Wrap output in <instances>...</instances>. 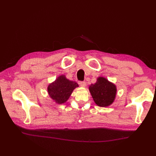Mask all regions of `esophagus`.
I'll return each mask as SVG.
<instances>
[{
    "label": "esophagus",
    "instance_id": "34e87169",
    "mask_svg": "<svg viewBox=\"0 0 156 156\" xmlns=\"http://www.w3.org/2000/svg\"><path fill=\"white\" fill-rule=\"evenodd\" d=\"M80 87H85L86 86H87V83H86V82L82 81V82H80Z\"/></svg>",
    "mask_w": 156,
    "mask_h": 156
}]
</instances>
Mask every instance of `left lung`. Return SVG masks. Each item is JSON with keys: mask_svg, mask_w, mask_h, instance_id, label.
<instances>
[{"mask_svg": "<svg viewBox=\"0 0 156 156\" xmlns=\"http://www.w3.org/2000/svg\"><path fill=\"white\" fill-rule=\"evenodd\" d=\"M89 90L95 103L102 107L111 105L117 94L116 86L103 77L98 78L96 83L89 87Z\"/></svg>", "mask_w": 156, "mask_h": 156, "instance_id": "8db88e82", "label": "left lung"}]
</instances>
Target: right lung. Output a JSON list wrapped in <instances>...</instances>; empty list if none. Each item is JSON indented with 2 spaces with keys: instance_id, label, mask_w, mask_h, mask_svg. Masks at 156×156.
<instances>
[{
  "instance_id": "add662e5",
  "label": "right lung",
  "mask_w": 156,
  "mask_h": 156,
  "mask_svg": "<svg viewBox=\"0 0 156 156\" xmlns=\"http://www.w3.org/2000/svg\"><path fill=\"white\" fill-rule=\"evenodd\" d=\"M78 87L76 82L69 80L64 75H62L48 86V91L49 97L56 103L62 104L68 101L74 89Z\"/></svg>"
}]
</instances>
